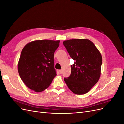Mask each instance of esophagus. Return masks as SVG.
<instances>
[{"instance_id": "esophagus-1", "label": "esophagus", "mask_w": 124, "mask_h": 124, "mask_svg": "<svg viewBox=\"0 0 124 124\" xmlns=\"http://www.w3.org/2000/svg\"><path fill=\"white\" fill-rule=\"evenodd\" d=\"M59 73H62V70H59Z\"/></svg>"}]
</instances>
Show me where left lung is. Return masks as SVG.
I'll list each match as a JSON object with an SVG mask.
<instances>
[{"label":"left lung","instance_id":"left-lung-1","mask_svg":"<svg viewBox=\"0 0 124 124\" xmlns=\"http://www.w3.org/2000/svg\"><path fill=\"white\" fill-rule=\"evenodd\" d=\"M63 44L70 57L76 61L71 66V74L64 81L75 94L88 93L98 81L102 58L100 51L91 40L75 39Z\"/></svg>","mask_w":124,"mask_h":124}]
</instances>
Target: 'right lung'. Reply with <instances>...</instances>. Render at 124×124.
<instances>
[{"instance_id":"obj_1","label":"right lung","mask_w":124,"mask_h":124,"mask_svg":"<svg viewBox=\"0 0 124 124\" xmlns=\"http://www.w3.org/2000/svg\"><path fill=\"white\" fill-rule=\"evenodd\" d=\"M59 40H35L28 43L22 51L18 72L22 80L31 89L39 93L50 86L56 76L54 54Z\"/></svg>"}]
</instances>
